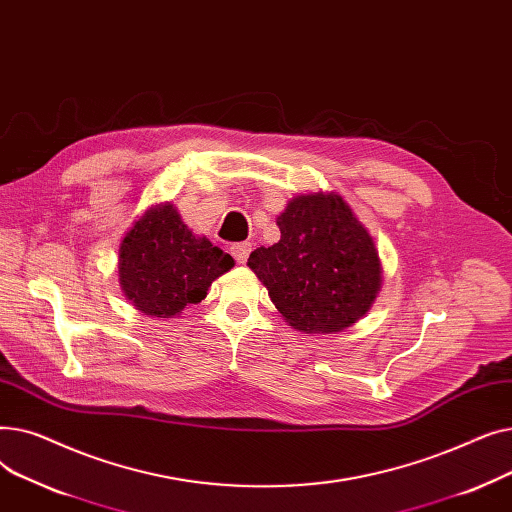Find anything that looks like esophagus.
I'll list each match as a JSON object with an SVG mask.
<instances>
[{
    "label": "esophagus",
    "mask_w": 512,
    "mask_h": 512,
    "mask_svg": "<svg viewBox=\"0 0 512 512\" xmlns=\"http://www.w3.org/2000/svg\"><path fill=\"white\" fill-rule=\"evenodd\" d=\"M232 251V257L238 261V263H247L251 251H253V245L251 242H236V245L230 247Z\"/></svg>",
    "instance_id": "esophagus-1"
}]
</instances>
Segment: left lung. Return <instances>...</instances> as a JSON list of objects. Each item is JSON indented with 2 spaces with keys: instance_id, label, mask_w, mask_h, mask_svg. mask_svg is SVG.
I'll list each match as a JSON object with an SVG mask.
<instances>
[{
  "instance_id": "left-lung-1",
  "label": "left lung",
  "mask_w": 512,
  "mask_h": 512,
  "mask_svg": "<svg viewBox=\"0 0 512 512\" xmlns=\"http://www.w3.org/2000/svg\"><path fill=\"white\" fill-rule=\"evenodd\" d=\"M280 240L259 247L249 267L290 326L332 334L367 313L382 284L367 230L338 195H301L276 220Z\"/></svg>"
}]
</instances>
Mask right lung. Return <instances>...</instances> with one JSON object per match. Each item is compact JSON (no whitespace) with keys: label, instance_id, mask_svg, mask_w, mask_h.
Here are the masks:
<instances>
[{"label":"right lung","instance_id":"add662e5","mask_svg":"<svg viewBox=\"0 0 512 512\" xmlns=\"http://www.w3.org/2000/svg\"><path fill=\"white\" fill-rule=\"evenodd\" d=\"M234 259L207 238H197L166 203L145 211L120 245V284L139 311L174 317L207 297Z\"/></svg>","mask_w":512,"mask_h":512}]
</instances>
